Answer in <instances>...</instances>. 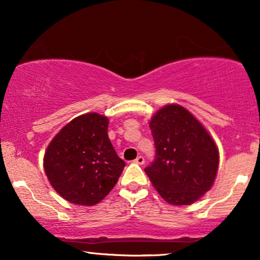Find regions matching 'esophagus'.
I'll use <instances>...</instances> for the list:
<instances>
[{"label": "esophagus", "instance_id": "obj_1", "mask_svg": "<svg viewBox=\"0 0 260 260\" xmlns=\"http://www.w3.org/2000/svg\"><path fill=\"white\" fill-rule=\"evenodd\" d=\"M137 165H144V157L143 156H137V158L134 161Z\"/></svg>", "mask_w": 260, "mask_h": 260}]
</instances>
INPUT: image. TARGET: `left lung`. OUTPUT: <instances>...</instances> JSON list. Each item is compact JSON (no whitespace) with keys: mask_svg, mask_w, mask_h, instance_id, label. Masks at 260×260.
<instances>
[{"mask_svg":"<svg viewBox=\"0 0 260 260\" xmlns=\"http://www.w3.org/2000/svg\"><path fill=\"white\" fill-rule=\"evenodd\" d=\"M149 126L156 155L144 172L152 186L170 205L194 204L211 189L218 173L219 151L214 140L179 104L159 109Z\"/></svg>","mask_w":260,"mask_h":260,"instance_id":"8db88e82","label":"left lung"}]
</instances>
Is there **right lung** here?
<instances>
[{"label": "right lung", "instance_id": "add662e5", "mask_svg": "<svg viewBox=\"0 0 260 260\" xmlns=\"http://www.w3.org/2000/svg\"><path fill=\"white\" fill-rule=\"evenodd\" d=\"M109 119L85 113L66 124L45 152L46 176L56 193L80 206H94L118 181L125 162L108 136Z\"/></svg>", "mask_w": 260, "mask_h": 260}]
</instances>
